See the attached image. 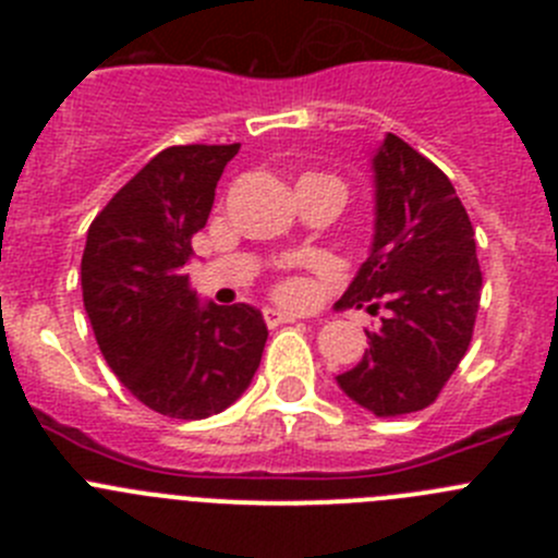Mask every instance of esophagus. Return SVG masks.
Here are the masks:
<instances>
[{
  "label": "esophagus",
  "instance_id": "obj_1",
  "mask_svg": "<svg viewBox=\"0 0 558 558\" xmlns=\"http://www.w3.org/2000/svg\"><path fill=\"white\" fill-rule=\"evenodd\" d=\"M265 324H268V327H282V324H295V315L279 313V310H265Z\"/></svg>",
  "mask_w": 558,
  "mask_h": 558
}]
</instances>
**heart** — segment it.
Returning <instances> with one entry per match:
<instances>
[{
  "instance_id": "obj_1",
  "label": "heart",
  "mask_w": 558,
  "mask_h": 558,
  "mask_svg": "<svg viewBox=\"0 0 558 558\" xmlns=\"http://www.w3.org/2000/svg\"><path fill=\"white\" fill-rule=\"evenodd\" d=\"M313 175H315V172H313ZM304 179H307V175H304ZM279 295H282L284 302H299V299L304 295V288L299 282H282V284H279Z\"/></svg>"
}]
</instances>
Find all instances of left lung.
<instances>
[{
    "instance_id": "1",
    "label": "left lung",
    "mask_w": 558,
    "mask_h": 558,
    "mask_svg": "<svg viewBox=\"0 0 558 558\" xmlns=\"http://www.w3.org/2000/svg\"><path fill=\"white\" fill-rule=\"evenodd\" d=\"M372 167V254L335 307L388 315L338 386L374 416H402L433 405L470 349L483 276L475 229L445 172L393 133Z\"/></svg>"
}]
</instances>
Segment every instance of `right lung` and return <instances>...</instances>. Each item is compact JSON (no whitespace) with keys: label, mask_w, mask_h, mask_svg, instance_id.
<instances>
[{"label":"right lung","mask_w":558,"mask_h":558,"mask_svg":"<svg viewBox=\"0 0 558 558\" xmlns=\"http://www.w3.org/2000/svg\"><path fill=\"white\" fill-rule=\"evenodd\" d=\"M240 145L153 156L92 220L81 259L97 347L142 405L170 418L220 413L251 386L268 327L248 304H201L186 263Z\"/></svg>","instance_id":"right-lung-1"}]
</instances>
